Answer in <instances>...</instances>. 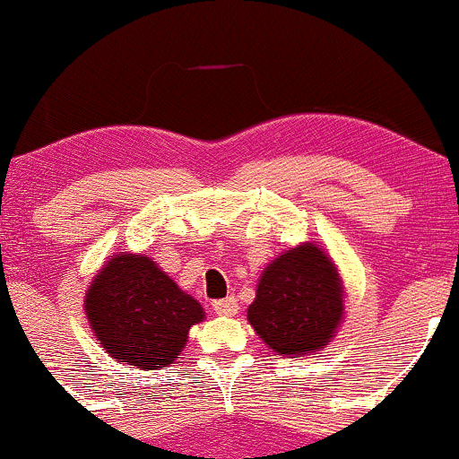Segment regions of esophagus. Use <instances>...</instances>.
Here are the masks:
<instances>
[{"mask_svg": "<svg viewBox=\"0 0 459 459\" xmlns=\"http://www.w3.org/2000/svg\"><path fill=\"white\" fill-rule=\"evenodd\" d=\"M213 310L218 315H222V317H233V315H237V310H239V304H237L233 296H229L224 299H215Z\"/></svg>", "mask_w": 459, "mask_h": 459, "instance_id": "obj_1", "label": "esophagus"}]
</instances>
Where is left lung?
Here are the masks:
<instances>
[{"label":"left lung","instance_id":"8db88e82","mask_svg":"<svg viewBox=\"0 0 459 459\" xmlns=\"http://www.w3.org/2000/svg\"><path fill=\"white\" fill-rule=\"evenodd\" d=\"M343 281L328 252L302 244L282 252L256 284L247 321L278 356L302 358L330 345L343 321Z\"/></svg>","mask_w":459,"mask_h":459}]
</instances>
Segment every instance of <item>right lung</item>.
<instances>
[{"label":"right lung","instance_id":"1","mask_svg":"<svg viewBox=\"0 0 459 459\" xmlns=\"http://www.w3.org/2000/svg\"><path fill=\"white\" fill-rule=\"evenodd\" d=\"M83 313L109 356L135 368L168 367L204 319L198 299L144 255H114L92 278Z\"/></svg>","mask_w":459,"mask_h":459}]
</instances>
